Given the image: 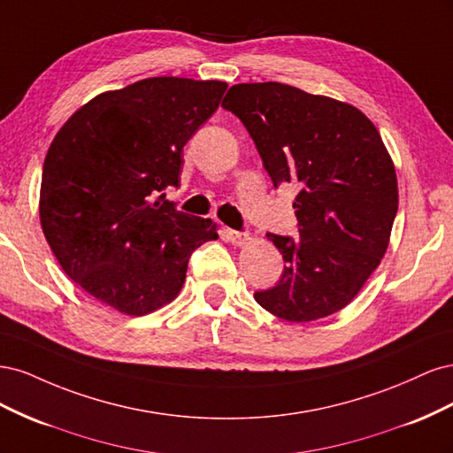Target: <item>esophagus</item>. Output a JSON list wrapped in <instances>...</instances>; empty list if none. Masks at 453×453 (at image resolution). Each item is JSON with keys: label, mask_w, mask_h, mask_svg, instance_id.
Instances as JSON below:
<instances>
[{"label": "esophagus", "mask_w": 453, "mask_h": 453, "mask_svg": "<svg viewBox=\"0 0 453 453\" xmlns=\"http://www.w3.org/2000/svg\"><path fill=\"white\" fill-rule=\"evenodd\" d=\"M226 238L232 245H245L251 240L248 232H238V230H232V228H226Z\"/></svg>", "instance_id": "1"}]
</instances>
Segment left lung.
<instances>
[{"label":"left lung","mask_w":453,"mask_h":453,"mask_svg":"<svg viewBox=\"0 0 453 453\" xmlns=\"http://www.w3.org/2000/svg\"><path fill=\"white\" fill-rule=\"evenodd\" d=\"M221 105L248 128L273 187L298 188L300 238L266 234L285 270L255 300L291 323L346 308L386 255L399 208L393 160L372 120L281 83L234 85Z\"/></svg>","instance_id":"8db88e82"}]
</instances>
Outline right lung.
Returning a JSON list of instances; mask_svg holds the SVG:
<instances>
[{
	"instance_id": "obj_1",
	"label": "right lung",
	"mask_w": 453,
	"mask_h": 453,
	"mask_svg": "<svg viewBox=\"0 0 453 453\" xmlns=\"http://www.w3.org/2000/svg\"><path fill=\"white\" fill-rule=\"evenodd\" d=\"M226 83L150 77L98 94L65 120L41 177V228L81 289L127 315L180 295L188 258L217 225L177 211L183 147L219 107Z\"/></svg>"
}]
</instances>
